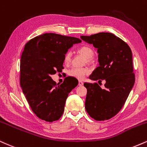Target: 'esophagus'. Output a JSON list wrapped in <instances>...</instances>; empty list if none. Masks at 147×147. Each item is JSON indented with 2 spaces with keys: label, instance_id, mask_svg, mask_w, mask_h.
Masks as SVG:
<instances>
[{
  "label": "esophagus",
  "instance_id": "esophagus-1",
  "mask_svg": "<svg viewBox=\"0 0 147 147\" xmlns=\"http://www.w3.org/2000/svg\"><path fill=\"white\" fill-rule=\"evenodd\" d=\"M78 85L79 86H82V85H83V82H82V81H81V80H79Z\"/></svg>",
  "mask_w": 147,
  "mask_h": 147
}]
</instances>
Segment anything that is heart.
<instances>
[{"mask_svg": "<svg viewBox=\"0 0 147 147\" xmlns=\"http://www.w3.org/2000/svg\"><path fill=\"white\" fill-rule=\"evenodd\" d=\"M78 52L82 55L84 58L87 60H90L92 59L94 57V52L93 49H91L90 47L87 45H82L79 47L78 48ZM71 59V54L69 52L65 53L63 57V61L65 64L69 63L70 62ZM90 70L87 68H77V67H74V68L71 69L68 71V74L70 76L75 78L80 79L82 80L83 79L87 74H89Z\"/></svg>", "mask_w": 147, "mask_h": 147, "instance_id": "1", "label": "heart"}]
</instances>
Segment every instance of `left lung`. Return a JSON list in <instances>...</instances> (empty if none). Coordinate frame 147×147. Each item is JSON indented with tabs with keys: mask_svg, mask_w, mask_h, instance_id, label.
Segmentation results:
<instances>
[{
	"mask_svg": "<svg viewBox=\"0 0 147 147\" xmlns=\"http://www.w3.org/2000/svg\"><path fill=\"white\" fill-rule=\"evenodd\" d=\"M81 39L92 44L98 53L99 66L89 78L106 81L105 89L98 83L85 82L86 111L98 121L115 116L121 110L135 82L132 52L128 45L111 33L102 32Z\"/></svg>",
	"mask_w": 147,
	"mask_h": 147,
	"instance_id": "obj_1",
	"label": "left lung"
}]
</instances>
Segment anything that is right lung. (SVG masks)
<instances>
[{
    "instance_id": "right-lung-1",
    "label": "right lung",
    "mask_w": 147,
    "mask_h": 147,
    "mask_svg": "<svg viewBox=\"0 0 147 147\" xmlns=\"http://www.w3.org/2000/svg\"><path fill=\"white\" fill-rule=\"evenodd\" d=\"M77 38L46 33L29 41L20 60V87L29 106L40 119L58 120L63 115L68 95L78 85L67 78L56 84L51 76L63 68V57Z\"/></svg>"
}]
</instances>
